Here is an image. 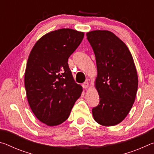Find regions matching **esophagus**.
Wrapping results in <instances>:
<instances>
[{
    "label": "esophagus",
    "instance_id": "1",
    "mask_svg": "<svg viewBox=\"0 0 154 154\" xmlns=\"http://www.w3.org/2000/svg\"><path fill=\"white\" fill-rule=\"evenodd\" d=\"M83 88H88V87L90 86V84H89V83H88V82H84L83 83Z\"/></svg>",
    "mask_w": 154,
    "mask_h": 154
}]
</instances>
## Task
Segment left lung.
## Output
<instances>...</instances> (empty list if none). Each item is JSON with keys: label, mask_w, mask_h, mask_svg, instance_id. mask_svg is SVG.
Segmentation results:
<instances>
[{"label": "left lung", "mask_w": 154, "mask_h": 154, "mask_svg": "<svg viewBox=\"0 0 154 154\" xmlns=\"http://www.w3.org/2000/svg\"><path fill=\"white\" fill-rule=\"evenodd\" d=\"M94 52L97 77L95 88L100 98L92 109L94 120L104 126L120 123L136 98L138 75L133 58L126 44L109 30L86 33Z\"/></svg>", "instance_id": "1"}]
</instances>
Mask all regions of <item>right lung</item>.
I'll return each instance as SVG.
<instances>
[{"label":"right lung","mask_w":154,"mask_h":154,"mask_svg":"<svg viewBox=\"0 0 154 154\" xmlns=\"http://www.w3.org/2000/svg\"><path fill=\"white\" fill-rule=\"evenodd\" d=\"M84 32L61 28L38 39L28 56L24 85L31 110L40 122L54 126L69 118L82 93L68 59L82 42Z\"/></svg>","instance_id":"1"}]
</instances>
